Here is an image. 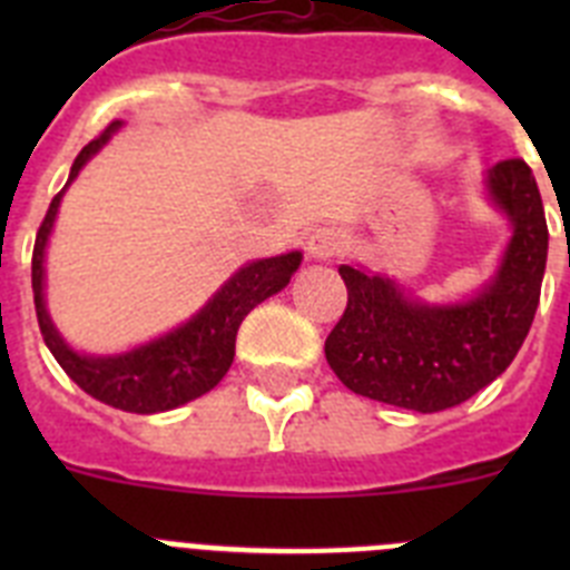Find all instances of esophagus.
Masks as SVG:
<instances>
[{
    "label": "esophagus",
    "instance_id": "1",
    "mask_svg": "<svg viewBox=\"0 0 570 570\" xmlns=\"http://www.w3.org/2000/svg\"><path fill=\"white\" fill-rule=\"evenodd\" d=\"M345 250V236L336 228H320L308 239V256L316 262H331Z\"/></svg>",
    "mask_w": 570,
    "mask_h": 570
}]
</instances>
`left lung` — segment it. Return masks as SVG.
Returning a JSON list of instances; mask_svg holds the SVG:
<instances>
[{"mask_svg": "<svg viewBox=\"0 0 570 570\" xmlns=\"http://www.w3.org/2000/svg\"><path fill=\"white\" fill-rule=\"evenodd\" d=\"M493 208L511 223L502 259L460 302H422L385 274L340 265L347 308L325 340V360L354 394L436 414L471 400L513 362L540 305L548 259L542 196L522 159L485 174Z\"/></svg>", "mask_w": 570, "mask_h": 570, "instance_id": "8db88e82", "label": "left lung"}]
</instances>
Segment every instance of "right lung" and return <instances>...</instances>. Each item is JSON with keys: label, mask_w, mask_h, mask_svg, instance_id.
I'll use <instances>...</instances> for the list:
<instances>
[{"label": "right lung", "mask_w": 570, "mask_h": 570, "mask_svg": "<svg viewBox=\"0 0 570 570\" xmlns=\"http://www.w3.org/2000/svg\"><path fill=\"white\" fill-rule=\"evenodd\" d=\"M119 128L122 122H110L94 142L79 150L70 165L68 183L53 196V203L39 225L33 262H30V282H33L39 331L65 374L77 382L85 394L105 405L128 411V414H159V411H170V407H179L196 396L208 394L210 387L219 385V380L228 374L230 362H234L236 331H239L242 320L259 302L279 294L288 285L291 276L299 268L302 254L291 250V254L242 265L188 322L145 342V345L130 347L125 354L88 356L73 351L57 331L48 314V305H45V250H48L50 230L57 223L68 185L90 163V156H97L110 142V136Z\"/></svg>", "instance_id": "add662e5"}]
</instances>
